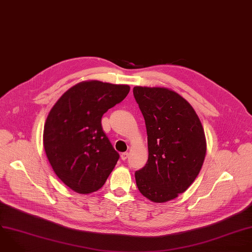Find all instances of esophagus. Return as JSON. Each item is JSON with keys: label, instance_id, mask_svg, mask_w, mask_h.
I'll list each match as a JSON object with an SVG mask.
<instances>
[{"label": "esophagus", "instance_id": "obj_1", "mask_svg": "<svg viewBox=\"0 0 252 252\" xmlns=\"http://www.w3.org/2000/svg\"><path fill=\"white\" fill-rule=\"evenodd\" d=\"M127 156H128V153H127V152H123V153L121 154V158H122V160H126Z\"/></svg>", "mask_w": 252, "mask_h": 252}]
</instances>
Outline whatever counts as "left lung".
I'll return each instance as SVG.
<instances>
[{"label": "left lung", "instance_id": "left-lung-1", "mask_svg": "<svg viewBox=\"0 0 252 252\" xmlns=\"http://www.w3.org/2000/svg\"><path fill=\"white\" fill-rule=\"evenodd\" d=\"M145 121L148 159L135 171L139 192L154 203L173 200L198 176L206 155L202 124L192 106L166 88L134 87Z\"/></svg>", "mask_w": 252, "mask_h": 252}]
</instances>
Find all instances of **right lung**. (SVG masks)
<instances>
[{
	"label": "right lung",
	"instance_id": "right-lung-1",
	"mask_svg": "<svg viewBox=\"0 0 252 252\" xmlns=\"http://www.w3.org/2000/svg\"><path fill=\"white\" fill-rule=\"evenodd\" d=\"M129 86L81 82L51 109L43 130L46 156L57 177L79 194L103 187L120 158L103 130L102 117L121 103Z\"/></svg>",
	"mask_w": 252,
	"mask_h": 252
}]
</instances>
